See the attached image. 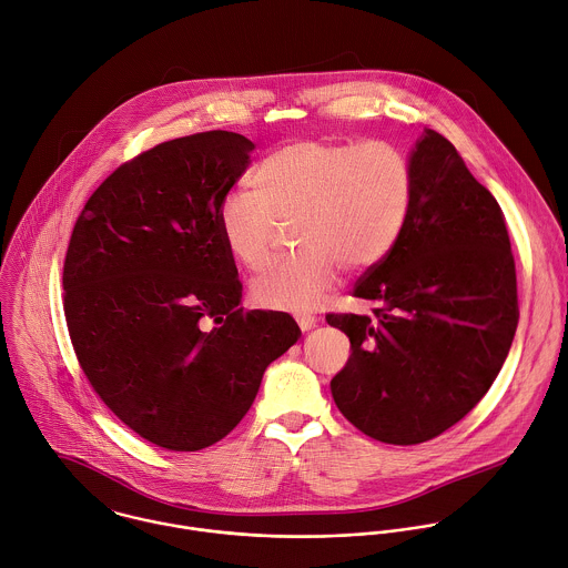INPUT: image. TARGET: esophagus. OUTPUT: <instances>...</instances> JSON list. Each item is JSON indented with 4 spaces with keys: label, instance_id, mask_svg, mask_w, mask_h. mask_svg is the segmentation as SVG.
<instances>
[{
    "label": "esophagus",
    "instance_id": "34e87169",
    "mask_svg": "<svg viewBox=\"0 0 568 568\" xmlns=\"http://www.w3.org/2000/svg\"><path fill=\"white\" fill-rule=\"evenodd\" d=\"M296 323H298V327H301L303 332H310L312 327H316V318H314L312 314H298V316H296Z\"/></svg>",
    "mask_w": 568,
    "mask_h": 568
}]
</instances>
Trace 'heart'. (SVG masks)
Instances as JSON below:
<instances>
[{
  "label": "heart",
  "mask_w": 568,
  "mask_h": 568,
  "mask_svg": "<svg viewBox=\"0 0 568 568\" xmlns=\"http://www.w3.org/2000/svg\"><path fill=\"white\" fill-rule=\"evenodd\" d=\"M252 192H227L216 227L230 256L258 272L278 225L294 223V258L252 283L261 307L307 312L336 285L341 267L367 272L396 247L414 201V172L385 143L298 139L267 154L250 174Z\"/></svg>",
  "instance_id": "1"
}]
</instances>
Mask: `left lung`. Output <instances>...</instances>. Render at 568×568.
I'll return each instance as SVG.
<instances>
[{"mask_svg": "<svg viewBox=\"0 0 568 568\" xmlns=\"http://www.w3.org/2000/svg\"><path fill=\"white\" fill-rule=\"evenodd\" d=\"M414 201L394 252L354 285L372 316L327 314L352 356L332 378L341 414L387 445H418L489 392L518 327L505 214L463 156L425 130L409 156Z\"/></svg>", "mask_w": 568, "mask_h": 568, "instance_id": "8db88e82", "label": "left lung"}]
</instances>
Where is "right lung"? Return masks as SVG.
<instances>
[{
	"label": "right lung",
	"instance_id": "1",
	"mask_svg": "<svg viewBox=\"0 0 568 568\" xmlns=\"http://www.w3.org/2000/svg\"><path fill=\"white\" fill-rule=\"evenodd\" d=\"M254 143L210 130L119 165L83 205L63 261L77 361L143 440L199 452L252 407L272 361L301 336L285 312L239 307L216 210Z\"/></svg>",
	"mask_w": 568,
	"mask_h": 568
}]
</instances>
